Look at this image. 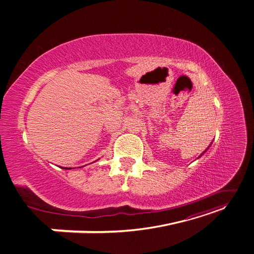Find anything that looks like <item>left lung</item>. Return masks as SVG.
<instances>
[{
    "mask_svg": "<svg viewBox=\"0 0 254 254\" xmlns=\"http://www.w3.org/2000/svg\"><path fill=\"white\" fill-rule=\"evenodd\" d=\"M207 148H209V147H207ZM207 148H206V149H205V150H204V151H203V152H202V153H201V155H200V156H202V155H203V153H204V152H205V151H206V150H207ZM200 156H199V157H200ZM199 157H198V158H199Z\"/></svg>",
    "mask_w": 254,
    "mask_h": 254,
    "instance_id": "8db88e82",
    "label": "left lung"
}]
</instances>
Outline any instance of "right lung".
<instances>
[{
  "instance_id": "1",
  "label": "right lung",
  "mask_w": 254,
  "mask_h": 254,
  "mask_svg": "<svg viewBox=\"0 0 254 254\" xmlns=\"http://www.w3.org/2000/svg\"><path fill=\"white\" fill-rule=\"evenodd\" d=\"M81 167H82V166H81ZM60 168H63V170H64H64H72L71 167H60Z\"/></svg>"
}]
</instances>
